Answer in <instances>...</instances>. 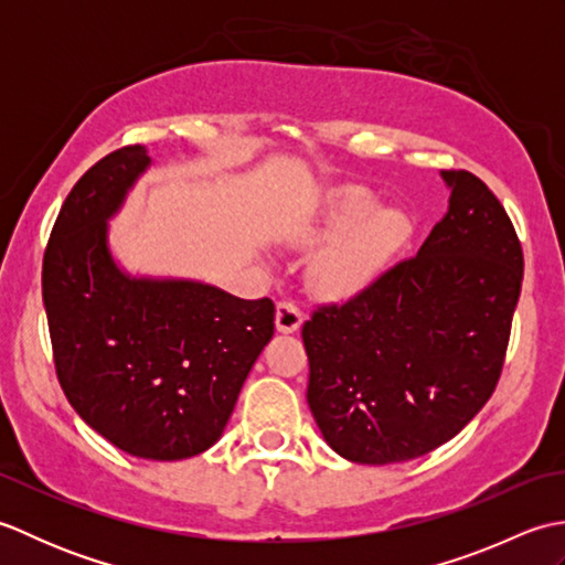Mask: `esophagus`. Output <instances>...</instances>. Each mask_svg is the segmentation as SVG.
Instances as JSON below:
<instances>
[{
    "mask_svg": "<svg viewBox=\"0 0 565 565\" xmlns=\"http://www.w3.org/2000/svg\"><path fill=\"white\" fill-rule=\"evenodd\" d=\"M301 322H303V313L294 301H281L276 306V330L279 332L291 334L301 328Z\"/></svg>",
    "mask_w": 565,
    "mask_h": 565,
    "instance_id": "obj_1",
    "label": "esophagus"
}]
</instances>
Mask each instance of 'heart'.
I'll return each mask as SVG.
<instances>
[{"label": "heart", "instance_id": "heart-1", "mask_svg": "<svg viewBox=\"0 0 565 565\" xmlns=\"http://www.w3.org/2000/svg\"><path fill=\"white\" fill-rule=\"evenodd\" d=\"M413 225L398 209L376 206L366 189L334 194L298 239L318 245L333 237L313 262V284L322 296L344 298L369 289L411 239Z\"/></svg>", "mask_w": 565, "mask_h": 565}]
</instances>
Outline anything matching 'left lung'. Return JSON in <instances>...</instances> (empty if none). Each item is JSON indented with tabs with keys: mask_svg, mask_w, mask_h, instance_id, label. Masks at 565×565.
<instances>
[{
	"mask_svg": "<svg viewBox=\"0 0 565 565\" xmlns=\"http://www.w3.org/2000/svg\"><path fill=\"white\" fill-rule=\"evenodd\" d=\"M449 211L417 255L303 326L308 405L354 463L417 459L459 435L505 362L524 257L481 179L444 170Z\"/></svg>",
	"mask_w": 565,
	"mask_h": 565,
	"instance_id": "obj_1",
	"label": "left lung"
}]
</instances>
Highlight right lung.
<instances>
[{
    "label": "right lung",
    "instance_id": "add662e5",
    "mask_svg": "<svg viewBox=\"0 0 565 565\" xmlns=\"http://www.w3.org/2000/svg\"><path fill=\"white\" fill-rule=\"evenodd\" d=\"M148 167L146 146H128L72 186L45 247L43 306L75 413L130 456L177 461L221 439L274 334V303L118 267L109 218Z\"/></svg>",
    "mask_w": 565,
    "mask_h": 565
}]
</instances>
